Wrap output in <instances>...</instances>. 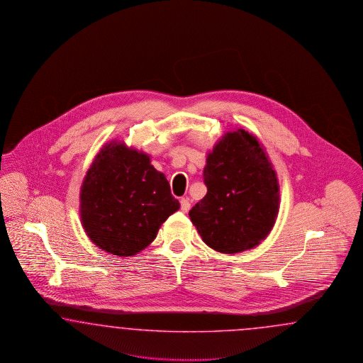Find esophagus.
<instances>
[{
    "label": "esophagus",
    "mask_w": 363,
    "mask_h": 363,
    "mask_svg": "<svg viewBox=\"0 0 363 363\" xmlns=\"http://www.w3.org/2000/svg\"><path fill=\"white\" fill-rule=\"evenodd\" d=\"M179 203H181V210H182L184 213L189 211V209H190V202H189L187 198H181Z\"/></svg>",
    "instance_id": "obj_1"
}]
</instances>
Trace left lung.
Here are the masks:
<instances>
[{
    "label": "left lung",
    "mask_w": 363,
    "mask_h": 363,
    "mask_svg": "<svg viewBox=\"0 0 363 363\" xmlns=\"http://www.w3.org/2000/svg\"><path fill=\"white\" fill-rule=\"evenodd\" d=\"M206 196L189 211L203 242L217 252L241 253L266 238L279 208L273 166L257 138L228 133L208 155Z\"/></svg>",
    "instance_id": "obj_1"
}]
</instances>
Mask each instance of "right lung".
I'll return each mask as SVG.
<instances>
[{
	"instance_id": "add662e5",
	"label": "right lung",
	"mask_w": 363,
	"mask_h": 363,
	"mask_svg": "<svg viewBox=\"0 0 363 363\" xmlns=\"http://www.w3.org/2000/svg\"><path fill=\"white\" fill-rule=\"evenodd\" d=\"M179 209L165 176L147 154L110 143L96 157L81 189V220L89 238L120 257L140 253Z\"/></svg>"
}]
</instances>
